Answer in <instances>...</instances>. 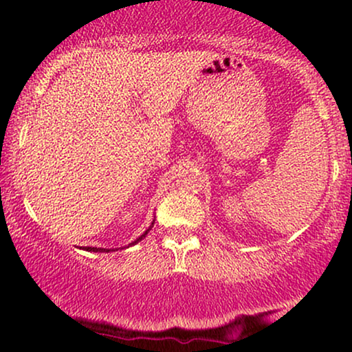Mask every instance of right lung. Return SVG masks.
Wrapping results in <instances>:
<instances>
[{
    "instance_id": "add662e5",
    "label": "right lung",
    "mask_w": 352,
    "mask_h": 352,
    "mask_svg": "<svg viewBox=\"0 0 352 352\" xmlns=\"http://www.w3.org/2000/svg\"><path fill=\"white\" fill-rule=\"evenodd\" d=\"M152 225H153V221H152ZM148 230H151V228H148ZM148 230H147V232L144 233V235H140L139 238H137V240L134 241V243H131V245H135L137 241L142 240V238L148 233ZM84 250H86V252H96V253H98V252H99V253H102V252H111V250H107V248H96V246H86V248H84Z\"/></svg>"
}]
</instances>
